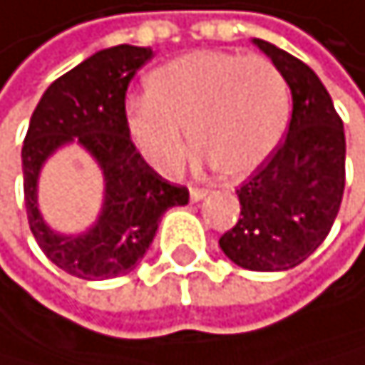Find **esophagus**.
I'll return each mask as SVG.
<instances>
[{
	"mask_svg": "<svg viewBox=\"0 0 365 365\" xmlns=\"http://www.w3.org/2000/svg\"><path fill=\"white\" fill-rule=\"evenodd\" d=\"M207 195H209L207 188H197V186L190 188V202H200V200H204Z\"/></svg>",
	"mask_w": 365,
	"mask_h": 365,
	"instance_id": "esophagus-1",
	"label": "esophagus"
}]
</instances>
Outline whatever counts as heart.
<instances>
[{
    "label": "heart",
    "mask_w": 365,
    "mask_h": 365,
    "mask_svg": "<svg viewBox=\"0 0 365 365\" xmlns=\"http://www.w3.org/2000/svg\"><path fill=\"white\" fill-rule=\"evenodd\" d=\"M147 97L127 108L131 143L154 170L175 175L192 150L215 173L252 175L277 150L291 115L284 74L263 56L190 51L147 76Z\"/></svg>",
    "instance_id": "b5f03b06"
}]
</instances>
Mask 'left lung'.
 <instances>
[{
  "instance_id": "1",
  "label": "left lung",
  "mask_w": 365,
  "mask_h": 365,
  "mask_svg": "<svg viewBox=\"0 0 365 365\" xmlns=\"http://www.w3.org/2000/svg\"><path fill=\"white\" fill-rule=\"evenodd\" d=\"M284 74L293 95L289 133L236 190L240 218L220 236L225 257L257 272L299 266L327 238L345 188L343 120L307 63L252 40Z\"/></svg>"
}]
</instances>
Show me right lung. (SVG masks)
<instances>
[{
  "label": "right lung",
  "instance_id": "add662e5",
  "mask_svg": "<svg viewBox=\"0 0 365 365\" xmlns=\"http://www.w3.org/2000/svg\"><path fill=\"white\" fill-rule=\"evenodd\" d=\"M150 58V47L118 45L97 51L47 88L29 122L22 147L29 227L45 257L72 277L127 274L150 250L161 215L188 204V188L154 173L127 131V86ZM70 142L81 144L105 175L103 211L93 227L76 237L54 232L37 209L39 170Z\"/></svg>",
  "mask_w": 365,
  "mask_h": 365
}]
</instances>
